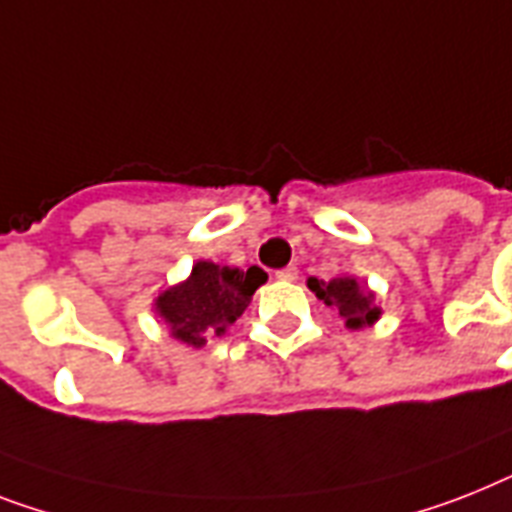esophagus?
<instances>
[{
	"mask_svg": "<svg viewBox=\"0 0 512 512\" xmlns=\"http://www.w3.org/2000/svg\"><path fill=\"white\" fill-rule=\"evenodd\" d=\"M276 278H278V281H297L299 268H297V265H286V268L276 270Z\"/></svg>",
	"mask_w": 512,
	"mask_h": 512,
	"instance_id": "obj_1",
	"label": "esophagus"
}]
</instances>
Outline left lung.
<instances>
[{
  "instance_id": "1",
  "label": "left lung",
  "mask_w": 512,
  "mask_h": 512,
  "mask_svg": "<svg viewBox=\"0 0 512 512\" xmlns=\"http://www.w3.org/2000/svg\"><path fill=\"white\" fill-rule=\"evenodd\" d=\"M310 292L323 299L328 307H334L339 318H344L347 328H365L381 318V307L376 302V292L360 284L355 276H336L331 281L307 278Z\"/></svg>"
}]
</instances>
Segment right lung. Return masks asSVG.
I'll return each mask as SVG.
<instances>
[{
	"mask_svg": "<svg viewBox=\"0 0 512 512\" xmlns=\"http://www.w3.org/2000/svg\"><path fill=\"white\" fill-rule=\"evenodd\" d=\"M265 281L268 273L257 265L244 273L242 268L197 260L181 284L157 294L152 307L176 342L199 350L210 336H223L234 326Z\"/></svg>",
	"mask_w": 512,
	"mask_h": 512,
	"instance_id": "1",
	"label": "right lung"
}]
</instances>
